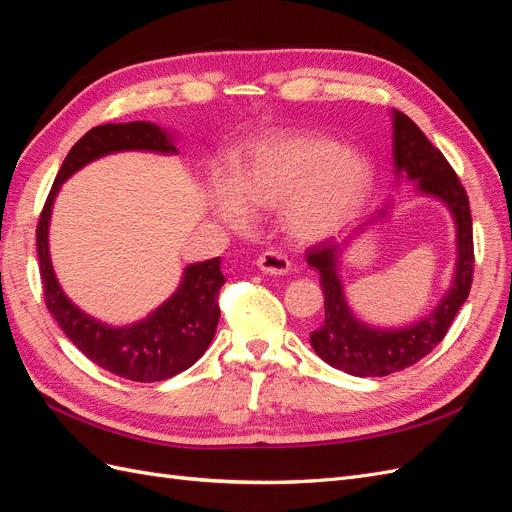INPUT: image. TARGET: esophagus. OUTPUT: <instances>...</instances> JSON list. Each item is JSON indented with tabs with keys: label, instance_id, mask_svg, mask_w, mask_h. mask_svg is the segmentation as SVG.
<instances>
[{
	"label": "esophagus",
	"instance_id": "esophagus-1",
	"mask_svg": "<svg viewBox=\"0 0 512 512\" xmlns=\"http://www.w3.org/2000/svg\"><path fill=\"white\" fill-rule=\"evenodd\" d=\"M256 265H258L260 271H265V273L284 275V273H288V269H290V260H288V256H284L282 252L267 250V252H262V254L258 256Z\"/></svg>",
	"mask_w": 512,
	"mask_h": 512
}]
</instances>
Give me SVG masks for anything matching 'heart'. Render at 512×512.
I'll return each mask as SVG.
<instances>
[{"label":"heart","mask_w":512,"mask_h":512,"mask_svg":"<svg viewBox=\"0 0 512 512\" xmlns=\"http://www.w3.org/2000/svg\"><path fill=\"white\" fill-rule=\"evenodd\" d=\"M369 164L320 134H280L252 149L235 173V192L215 190V211L232 228L250 224V209L286 207L301 241L333 235L352 220L369 190Z\"/></svg>","instance_id":"1"}]
</instances>
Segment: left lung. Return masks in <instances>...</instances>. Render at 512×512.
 I'll return each mask as SVG.
<instances>
[{
  "label": "left lung",
  "mask_w": 512,
  "mask_h": 512,
  "mask_svg": "<svg viewBox=\"0 0 512 512\" xmlns=\"http://www.w3.org/2000/svg\"><path fill=\"white\" fill-rule=\"evenodd\" d=\"M393 158L397 175L414 179L418 192L440 198L451 209L457 226V265L451 288L429 316L410 327L386 331L367 327L350 312L337 275L339 254L346 243L339 245L327 239L307 247V265L320 273L324 292V320L309 335V342L322 361L359 378L389 376L421 361L442 342L472 288L474 241L468 194L442 151L433 147L421 128L401 111H393Z\"/></svg>",
  "instance_id": "obj_1"
}]
</instances>
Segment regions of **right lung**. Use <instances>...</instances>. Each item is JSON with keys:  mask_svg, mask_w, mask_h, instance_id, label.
Returning <instances> with one entry per match:
<instances>
[{"mask_svg": "<svg viewBox=\"0 0 512 512\" xmlns=\"http://www.w3.org/2000/svg\"><path fill=\"white\" fill-rule=\"evenodd\" d=\"M132 149L177 153L173 138L156 123H104V126L91 128L70 149L59 168L40 213L36 245L44 303L70 342L89 361L119 378L134 382H160L192 367L211 344L220 320L218 294L226 284L220 271V258L185 267L177 292L145 320L130 324V327H108V324L81 312L66 297L55 277L49 254V220L61 183L106 153Z\"/></svg>", "mask_w": 512, "mask_h": 512, "instance_id": "obj_1", "label": "right lung"}]
</instances>
